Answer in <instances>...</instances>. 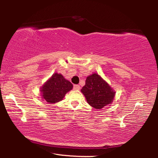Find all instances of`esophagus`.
I'll return each mask as SVG.
<instances>
[{"mask_svg": "<svg viewBox=\"0 0 158 158\" xmlns=\"http://www.w3.org/2000/svg\"><path fill=\"white\" fill-rule=\"evenodd\" d=\"M73 89H74V90H79L80 89V85H74Z\"/></svg>", "mask_w": 158, "mask_h": 158, "instance_id": "1", "label": "esophagus"}]
</instances>
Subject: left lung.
Here are the masks:
<instances>
[{
  "label": "left lung",
  "mask_w": 158,
  "mask_h": 158,
  "mask_svg": "<svg viewBox=\"0 0 158 158\" xmlns=\"http://www.w3.org/2000/svg\"><path fill=\"white\" fill-rule=\"evenodd\" d=\"M81 91L89 105L97 109L110 105L116 95V91L108 83L96 73L87 77Z\"/></svg>",
  "instance_id": "8db88e82"
}]
</instances>
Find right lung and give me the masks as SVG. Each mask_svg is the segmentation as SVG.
Returning <instances> with one entry per match:
<instances>
[{
	"instance_id": "obj_1",
	"label": "right lung",
	"mask_w": 158,
	"mask_h": 158,
	"mask_svg": "<svg viewBox=\"0 0 158 158\" xmlns=\"http://www.w3.org/2000/svg\"><path fill=\"white\" fill-rule=\"evenodd\" d=\"M73 85L61 74L55 73L40 88L41 98L48 103L54 104L63 100Z\"/></svg>"
}]
</instances>
